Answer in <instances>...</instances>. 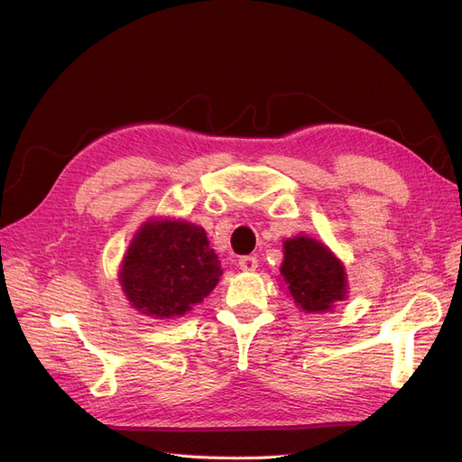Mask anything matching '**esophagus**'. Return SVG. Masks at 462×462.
<instances>
[{
  "label": "esophagus",
  "mask_w": 462,
  "mask_h": 462,
  "mask_svg": "<svg viewBox=\"0 0 462 462\" xmlns=\"http://www.w3.org/2000/svg\"><path fill=\"white\" fill-rule=\"evenodd\" d=\"M239 268H241L243 272H254V270L258 268L256 256H243V258L239 260Z\"/></svg>",
  "instance_id": "1"
}]
</instances>
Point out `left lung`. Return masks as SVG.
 Masks as SVG:
<instances>
[{
	"label": "left lung",
	"instance_id": "1",
	"mask_svg": "<svg viewBox=\"0 0 462 462\" xmlns=\"http://www.w3.org/2000/svg\"><path fill=\"white\" fill-rule=\"evenodd\" d=\"M283 248V282L302 310L324 312L346 297L345 268L326 245L295 236L285 241Z\"/></svg>",
	"mask_w": 462,
	"mask_h": 462
}]
</instances>
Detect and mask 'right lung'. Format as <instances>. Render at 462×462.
I'll use <instances>...</instances> for the list:
<instances>
[{"mask_svg": "<svg viewBox=\"0 0 462 462\" xmlns=\"http://www.w3.org/2000/svg\"><path fill=\"white\" fill-rule=\"evenodd\" d=\"M221 262L206 231L187 221H148L136 233L121 268V285L134 309L153 318L183 316L209 295Z\"/></svg>", "mask_w": 462, "mask_h": 462, "instance_id": "right-lung-1", "label": "right lung"}]
</instances>
